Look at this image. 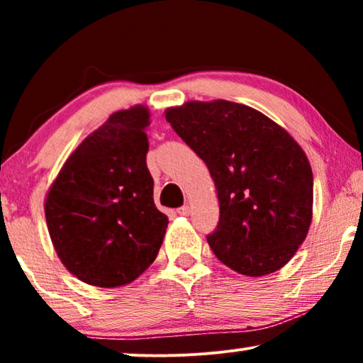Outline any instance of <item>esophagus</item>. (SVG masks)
Segmentation results:
<instances>
[{
	"mask_svg": "<svg viewBox=\"0 0 363 363\" xmlns=\"http://www.w3.org/2000/svg\"><path fill=\"white\" fill-rule=\"evenodd\" d=\"M177 213H178V215H182V216H188V215H190V206L185 205V206L178 208Z\"/></svg>",
	"mask_w": 363,
	"mask_h": 363,
	"instance_id": "34e87169",
	"label": "esophagus"
}]
</instances>
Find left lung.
<instances>
[{"label":"left lung","instance_id":"left-lung-1","mask_svg":"<svg viewBox=\"0 0 363 363\" xmlns=\"http://www.w3.org/2000/svg\"><path fill=\"white\" fill-rule=\"evenodd\" d=\"M167 122L206 163L220 201L208 245L223 264L259 277L284 267L312 223L311 163L289 132L256 108L190 101Z\"/></svg>","mask_w":363,"mask_h":363}]
</instances>
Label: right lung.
<instances>
[{
	"label": "right lung",
	"instance_id": "obj_1",
	"mask_svg": "<svg viewBox=\"0 0 363 363\" xmlns=\"http://www.w3.org/2000/svg\"><path fill=\"white\" fill-rule=\"evenodd\" d=\"M150 111L113 112L79 143L44 200L64 267L91 286L130 284L155 261L168 218L153 203L147 168Z\"/></svg>",
	"mask_w": 363,
	"mask_h": 363
}]
</instances>
